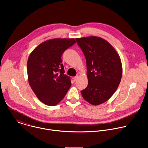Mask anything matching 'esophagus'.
I'll return each instance as SVG.
<instances>
[{"label": "esophagus", "instance_id": "1", "mask_svg": "<svg viewBox=\"0 0 148 148\" xmlns=\"http://www.w3.org/2000/svg\"><path fill=\"white\" fill-rule=\"evenodd\" d=\"M78 79V75H77V76H75V77H74L73 78V81H74V82H75Z\"/></svg>", "mask_w": 148, "mask_h": 148}]
</instances>
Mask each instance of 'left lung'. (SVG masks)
Segmentation results:
<instances>
[{"mask_svg": "<svg viewBox=\"0 0 148 148\" xmlns=\"http://www.w3.org/2000/svg\"><path fill=\"white\" fill-rule=\"evenodd\" d=\"M86 61L88 84L81 91L83 98L97 106L107 101L116 90L122 78L120 57L106 40L90 36L75 38Z\"/></svg>", "mask_w": 148, "mask_h": 148, "instance_id": "1", "label": "left lung"}]
</instances>
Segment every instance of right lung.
<instances>
[{
	"label": "right lung",
	"instance_id": "1",
	"mask_svg": "<svg viewBox=\"0 0 148 148\" xmlns=\"http://www.w3.org/2000/svg\"><path fill=\"white\" fill-rule=\"evenodd\" d=\"M75 43L74 38L47 40L37 46L29 56V84L37 98L46 105L56 106L71 85L70 77L64 74L61 57L64 51Z\"/></svg>",
	"mask_w": 148,
	"mask_h": 148
}]
</instances>
